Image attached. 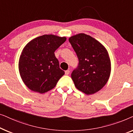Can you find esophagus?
Segmentation results:
<instances>
[{
    "label": "esophagus",
    "instance_id": "1",
    "mask_svg": "<svg viewBox=\"0 0 133 133\" xmlns=\"http://www.w3.org/2000/svg\"><path fill=\"white\" fill-rule=\"evenodd\" d=\"M70 70H66L65 71V74H66V75H68V74H70Z\"/></svg>",
    "mask_w": 133,
    "mask_h": 133
}]
</instances>
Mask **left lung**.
<instances>
[{"label": "left lung", "instance_id": "8db88e82", "mask_svg": "<svg viewBox=\"0 0 133 133\" xmlns=\"http://www.w3.org/2000/svg\"><path fill=\"white\" fill-rule=\"evenodd\" d=\"M69 42L79 59L77 68L71 73L74 85L88 95L95 93L105 86L110 77L108 52L97 40L83 33L70 37Z\"/></svg>", "mask_w": 133, "mask_h": 133}]
</instances>
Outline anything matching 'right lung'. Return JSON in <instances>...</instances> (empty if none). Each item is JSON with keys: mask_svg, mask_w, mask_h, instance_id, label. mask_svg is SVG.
<instances>
[{"mask_svg": "<svg viewBox=\"0 0 133 133\" xmlns=\"http://www.w3.org/2000/svg\"><path fill=\"white\" fill-rule=\"evenodd\" d=\"M65 37L48 34L37 37L23 48L19 69L22 79L33 91L44 93L54 88L64 75L54 52L66 41Z\"/></svg>", "mask_w": 133, "mask_h": 133, "instance_id": "obj_1", "label": "right lung"}]
</instances>
